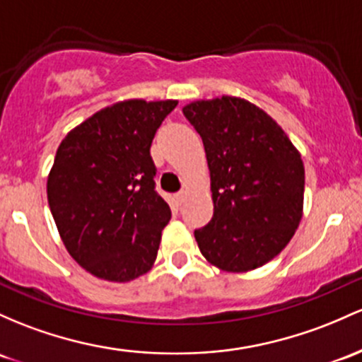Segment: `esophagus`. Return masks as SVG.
I'll return each mask as SVG.
<instances>
[{"mask_svg": "<svg viewBox=\"0 0 362 362\" xmlns=\"http://www.w3.org/2000/svg\"><path fill=\"white\" fill-rule=\"evenodd\" d=\"M175 201H177L178 206H182V204H184V201H185V194L184 192L177 194V196H175Z\"/></svg>", "mask_w": 362, "mask_h": 362, "instance_id": "1", "label": "esophagus"}]
</instances>
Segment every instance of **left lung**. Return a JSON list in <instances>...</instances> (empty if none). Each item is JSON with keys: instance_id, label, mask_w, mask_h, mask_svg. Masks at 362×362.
Segmentation results:
<instances>
[{"instance_id": "left-lung-1", "label": "left lung", "mask_w": 362, "mask_h": 362, "mask_svg": "<svg viewBox=\"0 0 362 362\" xmlns=\"http://www.w3.org/2000/svg\"><path fill=\"white\" fill-rule=\"evenodd\" d=\"M204 144L213 218L194 232L208 263L245 273L285 249L303 220L304 163L278 123L244 98L185 105Z\"/></svg>"}]
</instances>
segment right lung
<instances>
[{"label": "right lung", "mask_w": 362, "mask_h": 362, "mask_svg": "<svg viewBox=\"0 0 362 362\" xmlns=\"http://www.w3.org/2000/svg\"><path fill=\"white\" fill-rule=\"evenodd\" d=\"M177 99H125L59 142L47 202L66 251L101 280L132 281L156 261L170 206L154 190L151 142Z\"/></svg>", "instance_id": "obj_1"}]
</instances>
